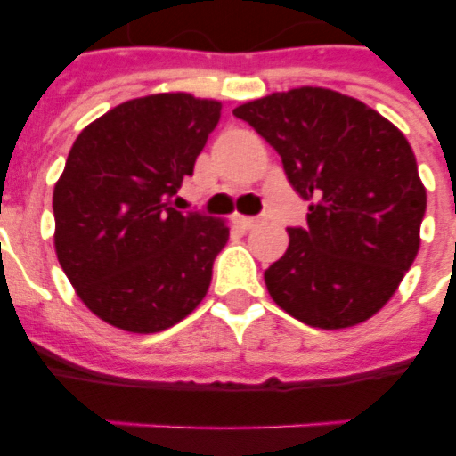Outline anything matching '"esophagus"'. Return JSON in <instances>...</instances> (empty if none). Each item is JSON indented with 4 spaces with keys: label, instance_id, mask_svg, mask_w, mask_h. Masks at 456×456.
I'll return each mask as SVG.
<instances>
[{
    "label": "esophagus",
    "instance_id": "1",
    "mask_svg": "<svg viewBox=\"0 0 456 456\" xmlns=\"http://www.w3.org/2000/svg\"><path fill=\"white\" fill-rule=\"evenodd\" d=\"M234 222L243 229H253V227H257L260 222H263V217H246V215H234Z\"/></svg>",
    "mask_w": 456,
    "mask_h": 456
}]
</instances>
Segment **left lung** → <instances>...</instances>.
Returning <instances> with one entry per match:
<instances>
[{"label":"left lung","instance_id":"8db88e82","mask_svg":"<svg viewBox=\"0 0 456 456\" xmlns=\"http://www.w3.org/2000/svg\"><path fill=\"white\" fill-rule=\"evenodd\" d=\"M312 200L307 227L265 270L272 300L303 324L346 329L397 291L419 253L426 189L410 142L367 103L300 87L234 109Z\"/></svg>","mask_w":456,"mask_h":456}]
</instances>
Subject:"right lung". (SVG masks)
<instances>
[{"mask_svg":"<svg viewBox=\"0 0 456 456\" xmlns=\"http://www.w3.org/2000/svg\"><path fill=\"white\" fill-rule=\"evenodd\" d=\"M220 109L182 92L142 96L75 139L53 186V246L80 300L103 322L156 333L206 298L229 227L179 213L175 199Z\"/></svg>","mask_w":456,"mask_h":456,"instance_id":"right-lung-1","label":"right lung"}]
</instances>
